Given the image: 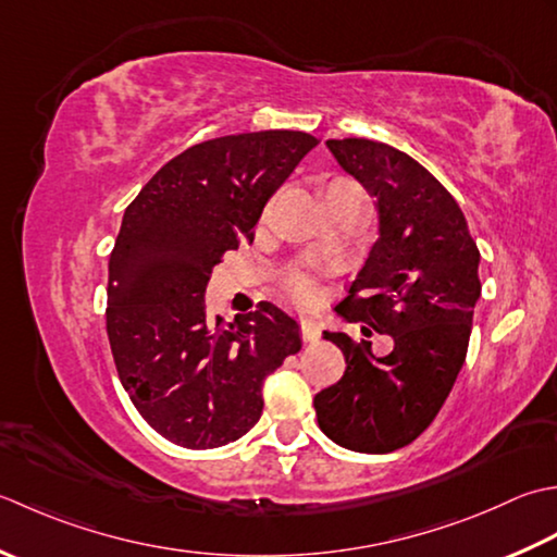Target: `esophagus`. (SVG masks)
<instances>
[{
	"label": "esophagus",
	"instance_id": "obj_1",
	"mask_svg": "<svg viewBox=\"0 0 557 557\" xmlns=\"http://www.w3.org/2000/svg\"><path fill=\"white\" fill-rule=\"evenodd\" d=\"M300 336H302L305 344L320 342V336H322L320 324H317L314 320H310V317H305V320H300Z\"/></svg>",
	"mask_w": 557,
	"mask_h": 557
}]
</instances>
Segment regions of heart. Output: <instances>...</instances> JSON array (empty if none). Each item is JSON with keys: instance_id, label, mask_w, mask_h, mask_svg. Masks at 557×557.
I'll use <instances>...</instances> for the list:
<instances>
[{"instance_id": "heart-1", "label": "heart", "mask_w": 557, "mask_h": 557, "mask_svg": "<svg viewBox=\"0 0 557 557\" xmlns=\"http://www.w3.org/2000/svg\"><path fill=\"white\" fill-rule=\"evenodd\" d=\"M342 183H344V180H336V183H332V185H342ZM332 185H329V187H332ZM288 293H290L293 300L310 302L314 298V283L308 276L298 274V276H293V281L288 283Z\"/></svg>"}]
</instances>
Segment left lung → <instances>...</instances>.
<instances>
[{
	"instance_id": "8db88e82",
	"label": "left lung",
	"mask_w": 557,
	"mask_h": 557,
	"mask_svg": "<svg viewBox=\"0 0 557 557\" xmlns=\"http://www.w3.org/2000/svg\"><path fill=\"white\" fill-rule=\"evenodd\" d=\"M326 146L380 213V240L336 310L389 334L394 348L372 356L370 342L324 332L346 372L314 396L317 423L346 449L387 454L435 421L467 360L481 252L459 203L411 156L370 139Z\"/></svg>"
}]
</instances>
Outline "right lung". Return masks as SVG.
Returning <instances> with one entry per match:
<instances>
[{"label":"right lung","instance_id":"right-lung-1","mask_svg":"<svg viewBox=\"0 0 557 557\" xmlns=\"http://www.w3.org/2000/svg\"><path fill=\"white\" fill-rule=\"evenodd\" d=\"M317 139L269 129L189 146L124 211L108 264L106 326L124 392L158 435L187 449L240 440L264 408L262 384L300 350L276 305L209 320L211 269L252 243L269 197Z\"/></svg>","mask_w":557,"mask_h":557}]
</instances>
